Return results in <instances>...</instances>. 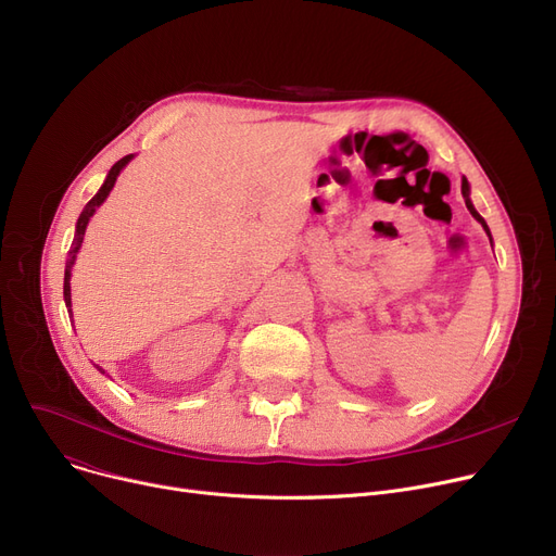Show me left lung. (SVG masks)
<instances>
[{"instance_id": "8db88e82", "label": "left lung", "mask_w": 556, "mask_h": 556, "mask_svg": "<svg viewBox=\"0 0 556 556\" xmlns=\"http://www.w3.org/2000/svg\"><path fill=\"white\" fill-rule=\"evenodd\" d=\"M469 193H471V187H469V182H466V178H462V195H464V202H466V210L471 212V216L484 227V231L489 233V239H491V231H489V227H486V223H484V218L476 212V207H473V202H471V198H469Z\"/></svg>"}]
</instances>
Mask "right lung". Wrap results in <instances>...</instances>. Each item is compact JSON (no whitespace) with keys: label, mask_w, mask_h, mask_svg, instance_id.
I'll use <instances>...</instances> for the list:
<instances>
[{"label":"right lung","mask_w":556,"mask_h":556,"mask_svg":"<svg viewBox=\"0 0 556 556\" xmlns=\"http://www.w3.org/2000/svg\"><path fill=\"white\" fill-rule=\"evenodd\" d=\"M132 160V155H126V157H122L119 162H116L112 168H110V173H108V178H105V182H103V187L97 191V195L85 204V210L80 212V216H78V223H76V233H74V241H72V250H70V258H67V266H65V288H63V293H65V304H67V308L72 311V286H70V279H72V268H74V261H76V254H78V250H80V243H83V237H85V229H87V223H90V218L94 216V212L99 210V204H103V200L110 195V191H112V187H114V182H116V175L122 173V168L128 164ZM97 369L99 371H103L99 365H97ZM105 374V371H103Z\"/></svg>","instance_id":"obj_1"}]
</instances>
